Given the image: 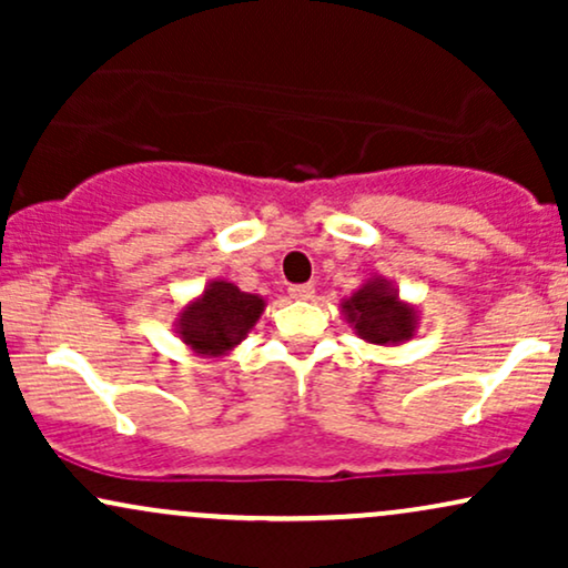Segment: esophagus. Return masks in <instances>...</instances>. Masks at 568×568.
Listing matches in <instances>:
<instances>
[{
	"label": "esophagus",
	"instance_id": "1",
	"mask_svg": "<svg viewBox=\"0 0 568 568\" xmlns=\"http://www.w3.org/2000/svg\"><path fill=\"white\" fill-rule=\"evenodd\" d=\"M291 298H298V302H310L315 296V285L304 283V285H291Z\"/></svg>",
	"mask_w": 568,
	"mask_h": 568
}]
</instances>
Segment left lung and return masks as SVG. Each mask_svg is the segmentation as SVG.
Wrapping results in <instances>:
<instances>
[{
    "label": "left lung",
    "mask_w": 568,
    "mask_h": 568,
    "mask_svg": "<svg viewBox=\"0 0 568 568\" xmlns=\"http://www.w3.org/2000/svg\"><path fill=\"white\" fill-rule=\"evenodd\" d=\"M342 315L363 342L376 347L406 344L419 331V306L403 302L389 280L368 277L352 296L342 298Z\"/></svg>",
    "instance_id": "obj_1"
}]
</instances>
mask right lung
Masks as SVG:
<instances>
[{"mask_svg": "<svg viewBox=\"0 0 568 568\" xmlns=\"http://www.w3.org/2000/svg\"><path fill=\"white\" fill-rule=\"evenodd\" d=\"M264 306L262 296L240 291L230 280L219 277L181 306L173 331L194 355H230L264 315Z\"/></svg>", "mask_w": 568, "mask_h": 568, "instance_id": "1", "label": "right lung"}]
</instances>
